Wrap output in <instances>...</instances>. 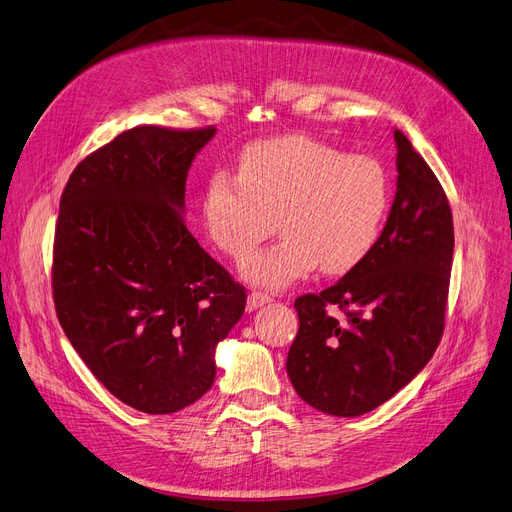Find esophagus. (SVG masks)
I'll list each match as a JSON object with an SVG mask.
<instances>
[{
  "label": "esophagus",
  "instance_id": "obj_1",
  "mask_svg": "<svg viewBox=\"0 0 512 512\" xmlns=\"http://www.w3.org/2000/svg\"><path fill=\"white\" fill-rule=\"evenodd\" d=\"M270 301H272V297H270L268 293L253 291V293H249V299H247V309H249V311H253V309H259L261 305L270 303Z\"/></svg>",
  "mask_w": 512,
  "mask_h": 512
}]
</instances>
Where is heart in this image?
I'll use <instances>...</instances> for the list:
<instances>
[{"label": "heart", "mask_w": 512, "mask_h": 512, "mask_svg": "<svg viewBox=\"0 0 512 512\" xmlns=\"http://www.w3.org/2000/svg\"><path fill=\"white\" fill-rule=\"evenodd\" d=\"M389 209V182L379 161L309 136L249 144L238 177L215 173L203 196V221L219 251L242 261L275 229L270 250L249 260L240 276L280 291L318 268L341 276L372 253Z\"/></svg>", "instance_id": "1"}]
</instances>
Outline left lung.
Instances as JSON below:
<instances>
[{"label": "left lung", "instance_id": "1", "mask_svg": "<svg viewBox=\"0 0 512 512\" xmlns=\"http://www.w3.org/2000/svg\"><path fill=\"white\" fill-rule=\"evenodd\" d=\"M397 192L372 253L320 295L295 301L286 372L303 402L332 416L385 404L429 364L443 335L454 255L448 196L395 129ZM346 316L337 321L327 305Z\"/></svg>", "mask_w": 512, "mask_h": 512}]
</instances>
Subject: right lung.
Returning a JSON list of instances; mask_svg holds the SVG:
<instances>
[{
    "mask_svg": "<svg viewBox=\"0 0 512 512\" xmlns=\"http://www.w3.org/2000/svg\"><path fill=\"white\" fill-rule=\"evenodd\" d=\"M215 127L127 129L85 157L60 198L52 288L64 335L123 404L171 414L215 381L244 286L184 224L186 177Z\"/></svg>",
    "mask_w": 512,
    "mask_h": 512,
    "instance_id": "right-lung-1",
    "label": "right lung"
}]
</instances>
